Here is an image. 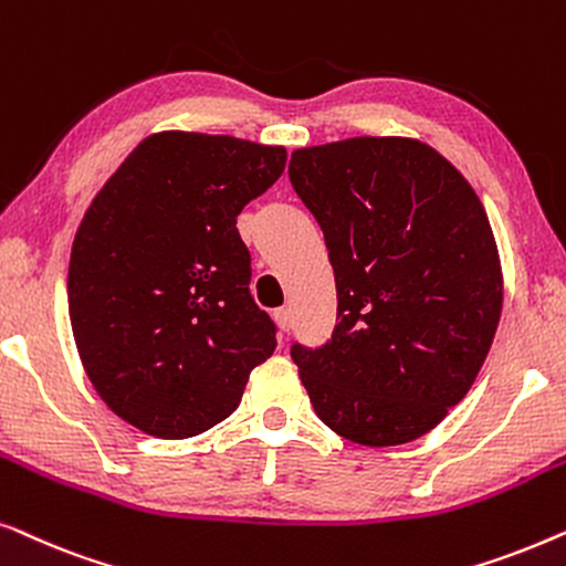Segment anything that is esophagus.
Returning a JSON list of instances; mask_svg holds the SVG:
<instances>
[{"label":"esophagus","instance_id":"1","mask_svg":"<svg viewBox=\"0 0 566 566\" xmlns=\"http://www.w3.org/2000/svg\"><path fill=\"white\" fill-rule=\"evenodd\" d=\"M275 322H277V327H281V332H283V335H285V332H291V324H293L291 308H289V306L277 308V312H275Z\"/></svg>","mask_w":566,"mask_h":566}]
</instances>
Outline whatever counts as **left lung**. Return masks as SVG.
I'll return each mask as SVG.
<instances>
[{"instance_id":"1","label":"left lung","mask_w":566,"mask_h":566,"mask_svg":"<svg viewBox=\"0 0 566 566\" xmlns=\"http://www.w3.org/2000/svg\"><path fill=\"white\" fill-rule=\"evenodd\" d=\"M289 177L337 283L332 337L291 345L314 412L353 443H409L467 397L497 332L482 200L432 146L397 136L298 149Z\"/></svg>"}]
</instances>
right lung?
<instances>
[{
	"instance_id": "add662e5",
	"label": "right lung",
	"mask_w": 566,
	"mask_h": 566,
	"mask_svg": "<svg viewBox=\"0 0 566 566\" xmlns=\"http://www.w3.org/2000/svg\"><path fill=\"white\" fill-rule=\"evenodd\" d=\"M285 169L283 146L165 130L144 138L84 213L69 316L92 386L154 438L234 412L275 322L250 293L242 208Z\"/></svg>"
}]
</instances>
